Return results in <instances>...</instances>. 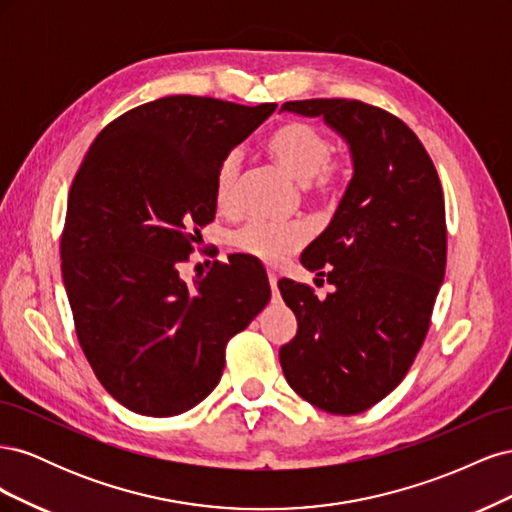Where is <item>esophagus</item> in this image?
Returning a JSON list of instances; mask_svg holds the SVG:
<instances>
[{
	"label": "esophagus",
	"instance_id": "1",
	"mask_svg": "<svg viewBox=\"0 0 512 512\" xmlns=\"http://www.w3.org/2000/svg\"><path fill=\"white\" fill-rule=\"evenodd\" d=\"M277 280H280V277H277V273H273V271H269V284H271V288H273V292L277 290Z\"/></svg>",
	"mask_w": 512,
	"mask_h": 512
}]
</instances>
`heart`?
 Here are the masks:
<instances>
[{
    "mask_svg": "<svg viewBox=\"0 0 512 512\" xmlns=\"http://www.w3.org/2000/svg\"><path fill=\"white\" fill-rule=\"evenodd\" d=\"M267 149L275 162L301 185L318 194H331L339 181V166L331 164L333 145L329 136L312 123L290 121L267 138ZM239 175V156L228 153L215 175V205L222 211L232 207ZM305 241V228L294 222L252 220L241 226L230 239L237 252L267 265H277Z\"/></svg>",
    "mask_w": 512,
    "mask_h": 512,
    "instance_id": "obj_1",
    "label": "heart"
}]
</instances>
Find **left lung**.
I'll use <instances>...</instances> for the list:
<instances>
[{"mask_svg":"<svg viewBox=\"0 0 512 512\" xmlns=\"http://www.w3.org/2000/svg\"><path fill=\"white\" fill-rule=\"evenodd\" d=\"M280 111L322 117L346 141L352 179L329 226L301 254L327 275V299L282 280L299 329L280 348L288 384L331 414L376 406L421 350L446 267L440 179L404 121L359 100H297Z\"/></svg>","mask_w":512,"mask_h":512,"instance_id":"obj_1","label":"left lung"}]
</instances>
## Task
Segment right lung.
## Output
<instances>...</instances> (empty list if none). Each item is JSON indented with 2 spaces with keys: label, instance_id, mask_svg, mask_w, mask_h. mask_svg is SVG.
Wrapping results in <instances>:
<instances>
[{
  "label": "right lung",
  "instance_id": "right-lung-1",
  "mask_svg": "<svg viewBox=\"0 0 512 512\" xmlns=\"http://www.w3.org/2000/svg\"><path fill=\"white\" fill-rule=\"evenodd\" d=\"M277 104L168 96L98 134L74 177L61 275L79 344L121 406L175 416L200 404L224 369L226 344L271 299L254 258L185 284L179 262L215 215V175Z\"/></svg>",
  "mask_w": 512,
  "mask_h": 512
}]
</instances>
